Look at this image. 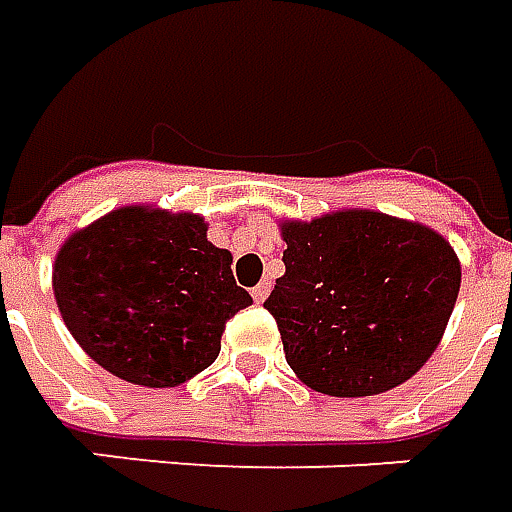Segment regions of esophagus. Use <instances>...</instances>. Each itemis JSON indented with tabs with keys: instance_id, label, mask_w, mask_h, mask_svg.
Masks as SVG:
<instances>
[{
	"instance_id": "obj_1",
	"label": "esophagus",
	"mask_w": 512,
	"mask_h": 512,
	"mask_svg": "<svg viewBox=\"0 0 512 512\" xmlns=\"http://www.w3.org/2000/svg\"><path fill=\"white\" fill-rule=\"evenodd\" d=\"M269 291H271V283L269 280H263V283H257L255 288H252V300L255 302H263L266 297H269Z\"/></svg>"
}]
</instances>
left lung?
Here are the masks:
<instances>
[{"instance_id":"left-lung-1","label":"left lung","mask_w":512,"mask_h":512,"mask_svg":"<svg viewBox=\"0 0 512 512\" xmlns=\"http://www.w3.org/2000/svg\"><path fill=\"white\" fill-rule=\"evenodd\" d=\"M283 241L285 274L263 308L302 384L364 398L429 361L462 280L443 235L384 212L344 210L288 221Z\"/></svg>"}]
</instances>
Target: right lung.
I'll return each instance as SVG.
<instances>
[{
  "mask_svg": "<svg viewBox=\"0 0 512 512\" xmlns=\"http://www.w3.org/2000/svg\"><path fill=\"white\" fill-rule=\"evenodd\" d=\"M52 291L75 342L139 387H179L207 370L227 319L252 305L201 215L148 207H120L69 235Z\"/></svg>",
  "mask_w": 512,
  "mask_h": 512,
  "instance_id": "add662e5",
  "label": "right lung"
}]
</instances>
